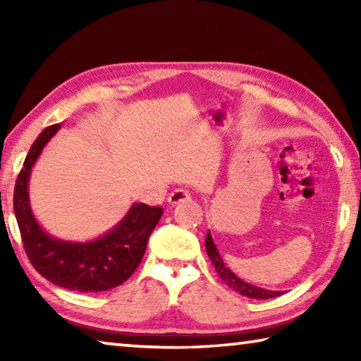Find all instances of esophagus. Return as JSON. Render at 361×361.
Masks as SVG:
<instances>
[{"mask_svg": "<svg viewBox=\"0 0 361 361\" xmlns=\"http://www.w3.org/2000/svg\"><path fill=\"white\" fill-rule=\"evenodd\" d=\"M167 200H169L170 205L186 202V200H191V192L186 191V189H175V191L170 192Z\"/></svg>", "mask_w": 361, "mask_h": 361, "instance_id": "esophagus-1", "label": "esophagus"}]
</instances>
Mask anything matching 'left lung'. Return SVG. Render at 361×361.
I'll use <instances>...</instances> for the list:
<instances>
[{
	"label": "left lung",
	"instance_id": "8db88e82",
	"mask_svg": "<svg viewBox=\"0 0 361 361\" xmlns=\"http://www.w3.org/2000/svg\"><path fill=\"white\" fill-rule=\"evenodd\" d=\"M205 248H207V255H209V258L212 259L213 266H215V269H216L218 276L223 279V282L226 285L231 286V288L235 290L237 293H240L242 296L253 298V299H269V298L280 296L283 293V291H272V290L261 288V286L252 285V283L245 282V280L237 277L229 267H226L221 255H219L215 242H213V239H212L210 231L207 232V237H205Z\"/></svg>",
	"mask_w": 361,
	"mask_h": 361
}]
</instances>
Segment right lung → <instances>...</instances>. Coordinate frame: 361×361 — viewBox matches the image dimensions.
Here are the masks:
<instances>
[{"mask_svg": "<svg viewBox=\"0 0 361 361\" xmlns=\"http://www.w3.org/2000/svg\"><path fill=\"white\" fill-rule=\"evenodd\" d=\"M59 130L60 124H56L39 133L17 176L14 213L23 248L36 271L62 288L81 293L116 288L142 262L151 232L162 216V209L142 202L132 204L114 228L92 240H63L49 234L35 218L30 205L28 183L42 149Z\"/></svg>", "mask_w": 361, "mask_h": 361, "instance_id": "add662e5", "label": "right lung"}]
</instances>
